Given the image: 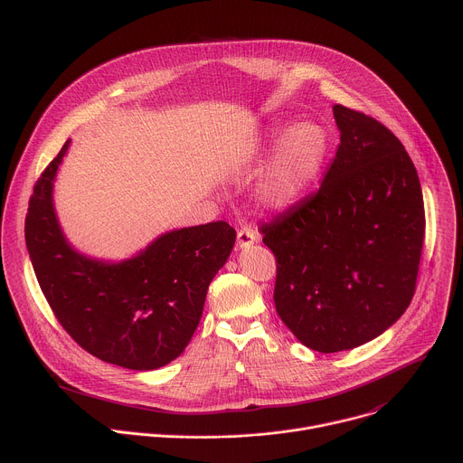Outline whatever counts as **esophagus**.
Instances as JSON below:
<instances>
[{
  "label": "esophagus",
  "mask_w": 463,
  "mask_h": 463,
  "mask_svg": "<svg viewBox=\"0 0 463 463\" xmlns=\"http://www.w3.org/2000/svg\"><path fill=\"white\" fill-rule=\"evenodd\" d=\"M258 240L256 232L250 229V227H243L238 231V238H236V243L240 249H245V247H250L254 241Z\"/></svg>",
  "instance_id": "obj_1"
}]
</instances>
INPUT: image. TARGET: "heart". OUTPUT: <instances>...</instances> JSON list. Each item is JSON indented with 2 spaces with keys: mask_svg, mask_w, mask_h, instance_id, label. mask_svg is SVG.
<instances>
[{
  "mask_svg": "<svg viewBox=\"0 0 463 463\" xmlns=\"http://www.w3.org/2000/svg\"><path fill=\"white\" fill-rule=\"evenodd\" d=\"M273 161L256 186L258 202L268 209L293 205L317 177L326 154L327 136L315 122L275 126L258 143L254 159L273 156Z\"/></svg>",
  "mask_w": 463,
  "mask_h": 463,
  "instance_id": "obj_1",
  "label": "heart"
}]
</instances>
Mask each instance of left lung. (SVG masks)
<instances>
[{"label":"left lung","mask_w":463,"mask_h":463,"mask_svg":"<svg viewBox=\"0 0 463 463\" xmlns=\"http://www.w3.org/2000/svg\"><path fill=\"white\" fill-rule=\"evenodd\" d=\"M341 145L320 188L260 232L277 258L275 306L307 348H357L409 307L425 238L420 177L375 118L334 106Z\"/></svg>","instance_id":"1"}]
</instances>
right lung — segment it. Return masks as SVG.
<instances>
[{
    "label": "right lung",
    "mask_w": 463,
    "mask_h": 463,
    "mask_svg": "<svg viewBox=\"0 0 463 463\" xmlns=\"http://www.w3.org/2000/svg\"><path fill=\"white\" fill-rule=\"evenodd\" d=\"M70 143L36 181L25 218L42 293L65 332L91 355L129 370L161 368L190 343L236 231L227 222L175 229L122 261L79 252L52 203V183Z\"/></svg>",
    "instance_id": "right-lung-1"
}]
</instances>
